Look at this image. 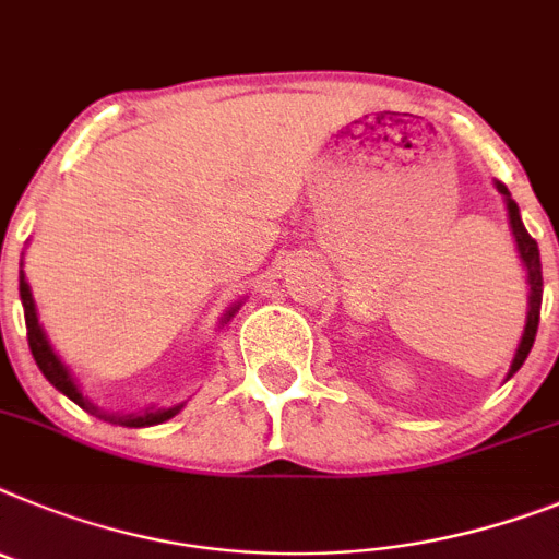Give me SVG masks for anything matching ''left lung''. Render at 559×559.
Segmentation results:
<instances>
[{"mask_svg": "<svg viewBox=\"0 0 559 559\" xmlns=\"http://www.w3.org/2000/svg\"><path fill=\"white\" fill-rule=\"evenodd\" d=\"M498 192L507 198V209H509V223H512V234L514 242H518L520 260L526 265L528 271V317H526V331H523V338H520V347L514 353L512 370L509 376L518 373L520 365L526 361L528 350L534 345V336H537V325H540V302H543V269H540V248H537V240H534L532 234L526 231L523 221H520V209L518 203L512 200L509 189L503 183H498Z\"/></svg>", "mask_w": 559, "mask_h": 559, "instance_id": "1", "label": "left lung"}]
</instances>
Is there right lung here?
Here are the masks:
<instances>
[{
	"mask_svg": "<svg viewBox=\"0 0 559 559\" xmlns=\"http://www.w3.org/2000/svg\"><path fill=\"white\" fill-rule=\"evenodd\" d=\"M19 297H22V305H25V325H27V345H31V353L33 359H36V365H39V370L45 373V379L50 381L52 388L59 390V393H64L70 402H75L79 407H84L87 413H93V416L104 418V421H112V424H121V427H152V424H164L169 421L175 413H178L183 404H178V407H169V409H146V413H130V416H107V413H98V409L93 407V404L81 395V390L75 388V381L70 379V373H67V367L61 365L59 356L52 353L50 342H47L45 331H41L39 325V317H36V305H33V294H31V285L25 283V274L19 276ZM237 311V308H234ZM234 311L226 313V319L234 317Z\"/></svg>",
	"mask_w": 559,
	"mask_h": 559,
	"instance_id": "obj_1",
	"label": "right lung"
}]
</instances>
